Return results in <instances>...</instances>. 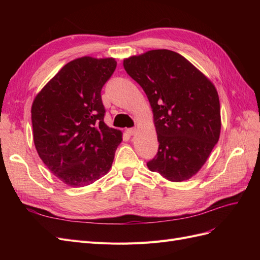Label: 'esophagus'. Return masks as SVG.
Instances as JSON below:
<instances>
[{
	"label": "esophagus",
	"mask_w": 260,
	"mask_h": 260,
	"mask_svg": "<svg viewBox=\"0 0 260 260\" xmlns=\"http://www.w3.org/2000/svg\"><path fill=\"white\" fill-rule=\"evenodd\" d=\"M136 131H137L136 128H129V129H127V131H125V132H127L129 136H133L136 133Z\"/></svg>",
	"instance_id": "1"
}]
</instances>
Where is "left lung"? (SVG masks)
<instances>
[{
  "label": "left lung",
  "mask_w": 260,
  "mask_h": 260,
  "mask_svg": "<svg viewBox=\"0 0 260 260\" xmlns=\"http://www.w3.org/2000/svg\"><path fill=\"white\" fill-rule=\"evenodd\" d=\"M123 67L142 86L153 109L159 145L148 169L174 182L190 179L219 140L220 103L214 84L169 50L129 57Z\"/></svg>",
  "instance_id": "1"
}]
</instances>
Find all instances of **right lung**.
Instances as JSON below:
<instances>
[{"label":"right lung","mask_w":260,"mask_h":260,"mask_svg":"<svg viewBox=\"0 0 260 260\" xmlns=\"http://www.w3.org/2000/svg\"><path fill=\"white\" fill-rule=\"evenodd\" d=\"M117 66L114 58L69 61L36 96L31 121L37 152L62 182L85 186L112 167L121 131L104 122L101 91Z\"/></svg>","instance_id":"obj_1"}]
</instances>
